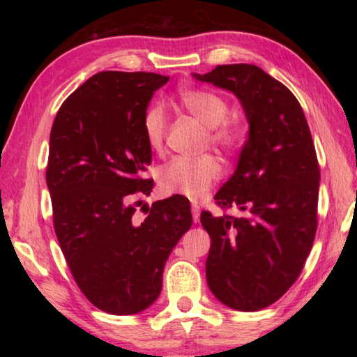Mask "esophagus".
Masks as SVG:
<instances>
[{"label": "esophagus", "instance_id": "34e87169", "mask_svg": "<svg viewBox=\"0 0 357 357\" xmlns=\"http://www.w3.org/2000/svg\"><path fill=\"white\" fill-rule=\"evenodd\" d=\"M192 217L193 222H200V206L198 204H192Z\"/></svg>", "mask_w": 357, "mask_h": 357}]
</instances>
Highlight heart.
I'll list each match as a JSON object with an SVG mask.
<instances>
[{
  "label": "heart",
  "instance_id": "obj_1",
  "mask_svg": "<svg viewBox=\"0 0 357 357\" xmlns=\"http://www.w3.org/2000/svg\"><path fill=\"white\" fill-rule=\"evenodd\" d=\"M179 105L187 113L208 128V138L213 146L223 153H234L244 142L243 128L231 119H227L228 105L220 96L206 89H183L178 96ZM143 135L148 146L159 151L164 144L167 119L164 108L154 105L146 110L142 121ZM222 176V167L213 155H202L197 159L176 157L159 172V187L165 195H184L190 200H200L208 195Z\"/></svg>",
  "mask_w": 357,
  "mask_h": 357
}]
</instances>
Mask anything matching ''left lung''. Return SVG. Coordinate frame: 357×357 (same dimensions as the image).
Returning <instances> with one entry per match:
<instances>
[{"mask_svg":"<svg viewBox=\"0 0 357 357\" xmlns=\"http://www.w3.org/2000/svg\"><path fill=\"white\" fill-rule=\"evenodd\" d=\"M192 77L236 96L249 123L236 170L214 197L243 215L200 217L211 236L208 287L229 309L261 310L296 282L315 239L319 167L309 124L294 94L258 66Z\"/></svg>","mask_w":357,"mask_h":357,"instance_id":"8db88e82","label":"left lung"}]
</instances>
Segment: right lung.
<instances>
[{
    "mask_svg": "<svg viewBox=\"0 0 357 357\" xmlns=\"http://www.w3.org/2000/svg\"><path fill=\"white\" fill-rule=\"evenodd\" d=\"M168 78L99 72L52 126L45 178L58 243L82 293L112 315H134L159 298L167 259L192 225L183 195L153 203L143 222L134 217V198L154 184L142 178L153 157L142 121Z\"/></svg>",
    "mask_w": 357,
    "mask_h": 357,
    "instance_id": "1",
    "label": "right lung"
}]
</instances>
